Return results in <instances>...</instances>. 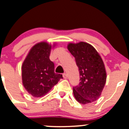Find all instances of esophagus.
<instances>
[{"mask_svg": "<svg viewBox=\"0 0 129 129\" xmlns=\"http://www.w3.org/2000/svg\"><path fill=\"white\" fill-rule=\"evenodd\" d=\"M63 77L64 79H67V74H66V73H63Z\"/></svg>", "mask_w": 129, "mask_h": 129, "instance_id": "esophagus-1", "label": "esophagus"}]
</instances>
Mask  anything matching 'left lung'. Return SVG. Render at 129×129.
I'll return each instance as SVG.
<instances>
[{
    "label": "left lung",
    "instance_id": "left-lung-1",
    "mask_svg": "<svg viewBox=\"0 0 129 129\" xmlns=\"http://www.w3.org/2000/svg\"><path fill=\"white\" fill-rule=\"evenodd\" d=\"M67 48L74 57L79 68L80 82L73 87L75 98L81 104H87L100 97L107 81V72L102 57L89 43H69Z\"/></svg>",
    "mask_w": 129,
    "mask_h": 129
}]
</instances>
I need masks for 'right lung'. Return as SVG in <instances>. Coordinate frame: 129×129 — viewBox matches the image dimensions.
Listing matches in <instances>:
<instances>
[{"label": "right lung", "instance_id": "right-lung-1", "mask_svg": "<svg viewBox=\"0 0 129 129\" xmlns=\"http://www.w3.org/2000/svg\"><path fill=\"white\" fill-rule=\"evenodd\" d=\"M52 47L47 42L37 43L22 63V84L34 97L45 95L63 78L62 74L55 73L54 63L49 58Z\"/></svg>", "mask_w": 129, "mask_h": 129}]
</instances>
